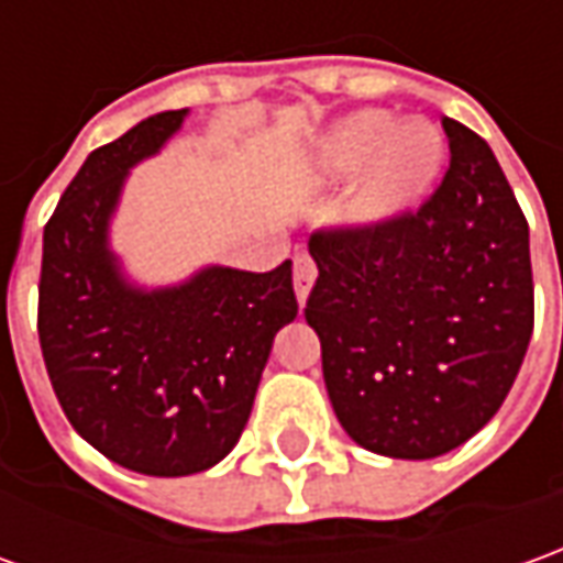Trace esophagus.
<instances>
[{
	"mask_svg": "<svg viewBox=\"0 0 563 563\" xmlns=\"http://www.w3.org/2000/svg\"><path fill=\"white\" fill-rule=\"evenodd\" d=\"M313 280H317V265L308 252H298L296 255V274H292V283H296V298L298 305L308 301V292H311Z\"/></svg>",
	"mask_w": 563,
	"mask_h": 563,
	"instance_id": "obj_1",
	"label": "esophagus"
}]
</instances>
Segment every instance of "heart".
I'll return each mask as SVG.
<instances>
[{
    "label": "heart",
    "mask_w": 563,
    "mask_h": 563,
    "mask_svg": "<svg viewBox=\"0 0 563 563\" xmlns=\"http://www.w3.org/2000/svg\"><path fill=\"white\" fill-rule=\"evenodd\" d=\"M446 159L441 129L428 120H394L388 110H357L323 135L313 172L339 185L361 168V181L347 200L354 224H388L426 200Z\"/></svg>",
    "instance_id": "b5f03b06"
}]
</instances>
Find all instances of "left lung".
<instances>
[{
	"mask_svg": "<svg viewBox=\"0 0 563 563\" xmlns=\"http://www.w3.org/2000/svg\"><path fill=\"white\" fill-rule=\"evenodd\" d=\"M450 169L416 212L317 231L305 320L363 450L434 459L503 407L533 335L530 228L490 144L443 117Z\"/></svg>",
	"mask_w": 563,
	"mask_h": 563,
	"instance_id": "obj_1",
	"label": "left lung"
}]
</instances>
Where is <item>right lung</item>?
<instances>
[{
	"instance_id": "obj_1",
	"label": "right lung",
	"mask_w": 563,
	"mask_h": 563,
	"mask_svg": "<svg viewBox=\"0 0 563 563\" xmlns=\"http://www.w3.org/2000/svg\"><path fill=\"white\" fill-rule=\"evenodd\" d=\"M185 117L156 113L91 151L42 233L40 345L57 404L98 453L153 477L231 453L274 335L298 313L292 262L267 274L209 265L159 289L125 280L110 218L129 169Z\"/></svg>"
}]
</instances>
